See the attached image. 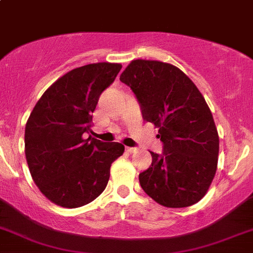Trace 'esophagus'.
<instances>
[{
    "mask_svg": "<svg viewBox=\"0 0 253 253\" xmlns=\"http://www.w3.org/2000/svg\"><path fill=\"white\" fill-rule=\"evenodd\" d=\"M137 148H131V146H126V151L129 152V154H133V152L137 151Z\"/></svg>",
    "mask_w": 253,
    "mask_h": 253,
    "instance_id": "esophagus-1",
    "label": "esophagus"
}]
</instances>
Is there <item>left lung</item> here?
Returning a JSON list of instances; mask_svg holds the SVG:
<instances>
[{"instance_id":"obj_1","label":"left lung","mask_w":253,"mask_h":253,"mask_svg":"<svg viewBox=\"0 0 253 253\" xmlns=\"http://www.w3.org/2000/svg\"><path fill=\"white\" fill-rule=\"evenodd\" d=\"M139 102L144 120L158 128L163 155L150 152L139 174L144 192L167 208H186L207 194L217 169L218 139L201 91L181 69L156 60H133L121 73Z\"/></svg>"}]
</instances>
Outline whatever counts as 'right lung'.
<instances>
[{
    "label": "right lung",
    "instance_id": "obj_1",
    "mask_svg": "<svg viewBox=\"0 0 253 253\" xmlns=\"http://www.w3.org/2000/svg\"><path fill=\"white\" fill-rule=\"evenodd\" d=\"M121 63L98 62L69 71L46 88L25 127V155L40 191L62 208L95 201L107 187L110 167L124 154L121 143L85 139L99 96Z\"/></svg>",
    "mask_w": 253,
    "mask_h": 253
}]
</instances>
